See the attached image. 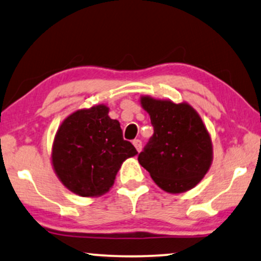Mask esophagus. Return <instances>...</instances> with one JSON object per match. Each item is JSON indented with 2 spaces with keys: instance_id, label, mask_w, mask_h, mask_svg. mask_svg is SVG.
I'll return each instance as SVG.
<instances>
[{
  "instance_id": "obj_1",
  "label": "esophagus",
  "mask_w": 261,
  "mask_h": 261,
  "mask_svg": "<svg viewBox=\"0 0 261 261\" xmlns=\"http://www.w3.org/2000/svg\"><path fill=\"white\" fill-rule=\"evenodd\" d=\"M133 143H134V145H135V148L137 149V151L140 152V151L142 150V141H141V140H135V141L133 142Z\"/></svg>"
}]
</instances>
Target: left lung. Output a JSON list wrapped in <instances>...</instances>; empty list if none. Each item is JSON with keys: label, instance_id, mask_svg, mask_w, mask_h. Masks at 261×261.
Wrapping results in <instances>:
<instances>
[{"label": "left lung", "instance_id": "left-lung-1", "mask_svg": "<svg viewBox=\"0 0 261 261\" xmlns=\"http://www.w3.org/2000/svg\"><path fill=\"white\" fill-rule=\"evenodd\" d=\"M154 135L138 155L156 185L169 193L193 189L209 171L213 143L205 125L189 103L142 96Z\"/></svg>", "mask_w": 261, "mask_h": 261}]
</instances>
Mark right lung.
Listing matches in <instances>:
<instances>
[{
  "label": "right lung",
  "instance_id": "obj_1",
  "mask_svg": "<svg viewBox=\"0 0 261 261\" xmlns=\"http://www.w3.org/2000/svg\"><path fill=\"white\" fill-rule=\"evenodd\" d=\"M137 154L123 138L109 107L93 106L65 118L52 145V166L62 184L81 197H98L112 187L121 163Z\"/></svg>",
  "mask_w": 261,
  "mask_h": 261
}]
</instances>
